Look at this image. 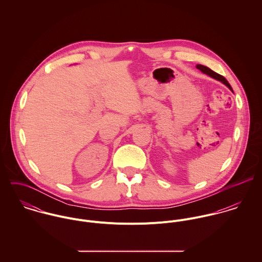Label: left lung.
Wrapping results in <instances>:
<instances>
[{
  "label": "left lung",
  "instance_id": "1",
  "mask_svg": "<svg viewBox=\"0 0 262 262\" xmlns=\"http://www.w3.org/2000/svg\"><path fill=\"white\" fill-rule=\"evenodd\" d=\"M195 68H196L198 70H200L202 73H204V74H206V75H210L211 77H213V78H215V79H217V80H220L221 82H223L224 84H226V85L233 92L231 85L229 84V82L227 81V79L225 78L224 76H222V75H219V74H217V73H215V72H213L211 69H209V68H207V67H205V66H202V64H198Z\"/></svg>",
  "mask_w": 262,
  "mask_h": 262
}]
</instances>
